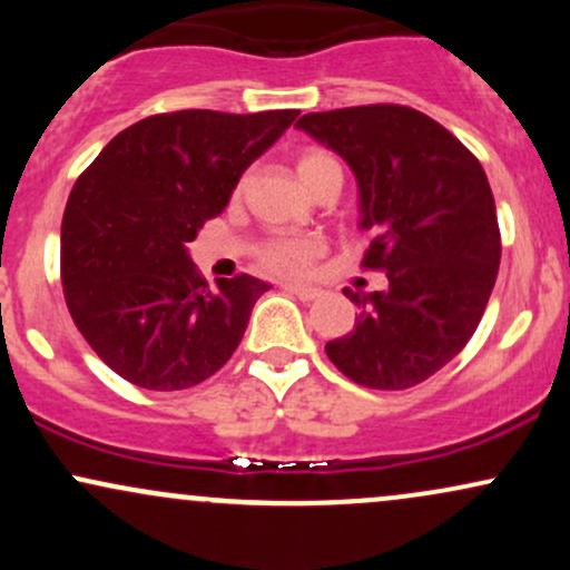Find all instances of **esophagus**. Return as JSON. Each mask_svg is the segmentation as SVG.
Here are the masks:
<instances>
[{"mask_svg": "<svg viewBox=\"0 0 570 570\" xmlns=\"http://www.w3.org/2000/svg\"><path fill=\"white\" fill-rule=\"evenodd\" d=\"M284 289L292 292L294 297L305 299V303H311V299H318L324 294L322 289H318V286H305V284H286Z\"/></svg>", "mask_w": 570, "mask_h": 570, "instance_id": "34e87169", "label": "esophagus"}]
</instances>
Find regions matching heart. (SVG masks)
I'll use <instances>...</instances> for the list:
<instances>
[{
	"instance_id": "b5f03b06",
	"label": "heart",
	"mask_w": 570,
	"mask_h": 570,
	"mask_svg": "<svg viewBox=\"0 0 570 570\" xmlns=\"http://www.w3.org/2000/svg\"><path fill=\"white\" fill-rule=\"evenodd\" d=\"M330 171H340V163L330 153L316 147L299 153L297 174L307 189ZM322 254L324 240L316 235H273L259 246L257 259L265 271L278 273V276H303Z\"/></svg>"
}]
</instances>
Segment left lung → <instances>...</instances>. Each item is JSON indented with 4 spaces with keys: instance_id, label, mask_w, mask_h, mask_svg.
<instances>
[{
    "instance_id": "obj_1",
    "label": "left lung",
    "mask_w": 570,
    "mask_h": 570,
    "mask_svg": "<svg viewBox=\"0 0 570 570\" xmlns=\"http://www.w3.org/2000/svg\"><path fill=\"white\" fill-rule=\"evenodd\" d=\"M297 126L356 174L362 267L389 278L385 292L345 289L362 313L326 356L358 385L412 389L472 340L499 276L488 176L448 128L399 104L311 112Z\"/></svg>"
}]
</instances>
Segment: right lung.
Instances as JSON below:
<instances>
[{"label":"right lung","instance_id":"obj_1","mask_svg":"<svg viewBox=\"0 0 570 570\" xmlns=\"http://www.w3.org/2000/svg\"><path fill=\"white\" fill-rule=\"evenodd\" d=\"M297 115L181 109L144 117L75 181L61 225L63 297L90 348L128 383L189 389L238 348L271 286L240 273L212 289L187 244L225 212L240 174Z\"/></svg>","mask_w":570,"mask_h":570}]
</instances>
